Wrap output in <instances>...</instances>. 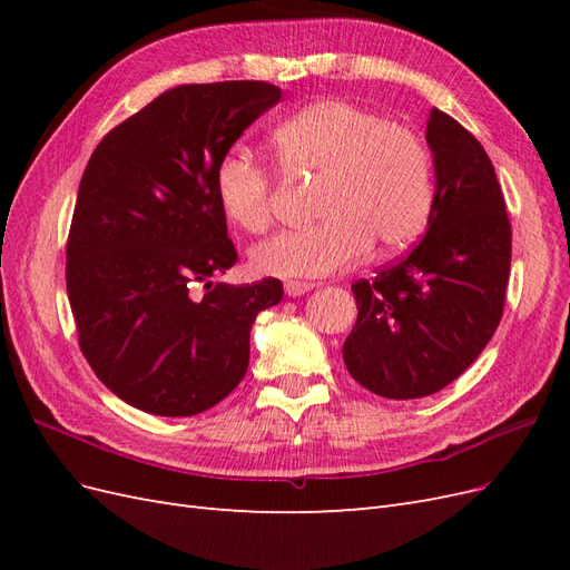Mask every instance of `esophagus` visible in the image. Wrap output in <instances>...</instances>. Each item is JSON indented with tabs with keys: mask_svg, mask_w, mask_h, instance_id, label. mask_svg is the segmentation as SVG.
<instances>
[{
	"mask_svg": "<svg viewBox=\"0 0 570 570\" xmlns=\"http://www.w3.org/2000/svg\"><path fill=\"white\" fill-rule=\"evenodd\" d=\"M316 285L314 283H299V281H287L285 283V295L287 297H302L304 292H312Z\"/></svg>",
	"mask_w": 570,
	"mask_h": 570,
	"instance_id": "1",
	"label": "esophagus"
}]
</instances>
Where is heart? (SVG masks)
<instances>
[{
  "mask_svg": "<svg viewBox=\"0 0 570 570\" xmlns=\"http://www.w3.org/2000/svg\"><path fill=\"white\" fill-rule=\"evenodd\" d=\"M271 147L289 176L321 178L312 228L283 230L252 249V266L273 278H323L358 264L373 243L409 247L433 209V161L409 128L342 99H323L285 118ZM214 189L223 216L245 233L271 220L268 168L243 147L216 164Z\"/></svg>",
  "mask_w": 570,
  "mask_h": 570,
  "instance_id": "obj_1",
  "label": "heart"
}]
</instances>
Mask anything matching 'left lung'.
<instances>
[{
	"instance_id": "obj_1",
	"label": "left lung",
	"mask_w": 570,
	"mask_h": 570,
	"mask_svg": "<svg viewBox=\"0 0 570 570\" xmlns=\"http://www.w3.org/2000/svg\"><path fill=\"white\" fill-rule=\"evenodd\" d=\"M435 195L421 243L352 285L358 316L344 366L387 400L435 394L469 368L504 312L511 226L488 151L459 120L430 111Z\"/></svg>"
}]
</instances>
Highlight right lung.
I'll list each match as a JSON object with an SVG mask.
<instances>
[{
	"mask_svg": "<svg viewBox=\"0 0 570 570\" xmlns=\"http://www.w3.org/2000/svg\"><path fill=\"white\" fill-rule=\"evenodd\" d=\"M281 97L262 80L178 85L92 151L66 245L68 302L88 364L135 409L176 419L226 400L256 316L283 299L275 278L212 281L237 262L216 164Z\"/></svg>",
	"mask_w": 570,
	"mask_h": 570,
	"instance_id": "add662e5",
	"label": "right lung"
}]
</instances>
